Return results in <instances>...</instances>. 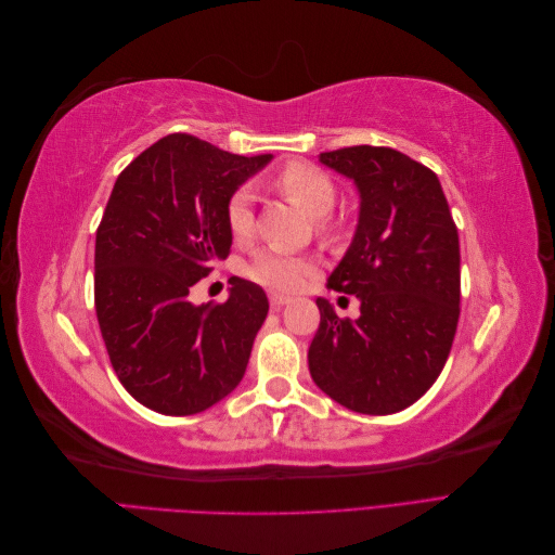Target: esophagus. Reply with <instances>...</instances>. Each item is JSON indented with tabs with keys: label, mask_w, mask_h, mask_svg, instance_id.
I'll return each instance as SVG.
<instances>
[{
	"label": "esophagus",
	"mask_w": 555,
	"mask_h": 555,
	"mask_svg": "<svg viewBox=\"0 0 555 555\" xmlns=\"http://www.w3.org/2000/svg\"><path fill=\"white\" fill-rule=\"evenodd\" d=\"M268 300H271V308H282V306H287L292 298L282 296V294H271V296H268Z\"/></svg>",
	"instance_id": "34e87169"
}]
</instances>
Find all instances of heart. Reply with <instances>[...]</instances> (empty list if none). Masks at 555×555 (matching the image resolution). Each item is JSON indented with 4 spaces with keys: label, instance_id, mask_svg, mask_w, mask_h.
<instances>
[{
    "label": "heart",
    "instance_id": "heart-1",
    "mask_svg": "<svg viewBox=\"0 0 555 555\" xmlns=\"http://www.w3.org/2000/svg\"><path fill=\"white\" fill-rule=\"evenodd\" d=\"M275 182L282 194H287L298 208L314 217L319 233H331L333 224L326 215L335 208L338 190H335L333 178L324 169L308 162H294L284 166ZM224 220L229 233L236 241L243 243L251 236V231H255V192H251L249 184H238L229 194ZM314 268L317 263L306 255L263 249L251 259L247 275L273 292H296L314 273Z\"/></svg>",
    "mask_w": 555,
    "mask_h": 555
}]
</instances>
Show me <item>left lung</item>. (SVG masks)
I'll use <instances>...</instances> for the list:
<instances>
[{"instance_id": "8db88e82", "label": "left lung", "mask_w": 555, "mask_h": 555, "mask_svg": "<svg viewBox=\"0 0 555 555\" xmlns=\"http://www.w3.org/2000/svg\"><path fill=\"white\" fill-rule=\"evenodd\" d=\"M357 182L359 227L328 287L361 300L359 319L317 298L308 361L314 384L361 414L410 408L440 377L461 314V247L442 184L384 145L322 153ZM345 298V296H343Z\"/></svg>"}]
</instances>
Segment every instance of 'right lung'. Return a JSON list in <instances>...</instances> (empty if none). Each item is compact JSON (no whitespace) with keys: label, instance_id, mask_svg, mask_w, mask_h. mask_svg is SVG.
Masks as SVG:
<instances>
[{"label":"right lung","instance_id":"add662e5","mask_svg":"<svg viewBox=\"0 0 555 555\" xmlns=\"http://www.w3.org/2000/svg\"><path fill=\"white\" fill-rule=\"evenodd\" d=\"M271 155H231L169 133L117 176L96 229L94 310L117 379L159 414H196L236 389L268 314L255 282L194 306V284L227 259L229 194Z\"/></svg>","mask_w":555,"mask_h":555}]
</instances>
